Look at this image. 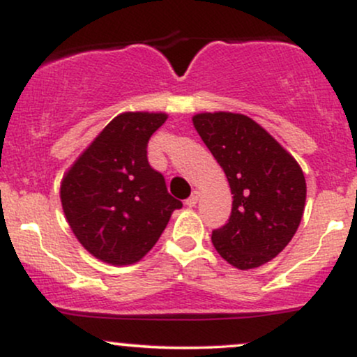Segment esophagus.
Returning <instances> with one entry per match:
<instances>
[{"mask_svg":"<svg viewBox=\"0 0 357 357\" xmlns=\"http://www.w3.org/2000/svg\"><path fill=\"white\" fill-rule=\"evenodd\" d=\"M199 199V192L198 191H192V195L190 196V198L186 199V206H196V203H198Z\"/></svg>","mask_w":357,"mask_h":357,"instance_id":"esophagus-1","label":"esophagus"}]
</instances>
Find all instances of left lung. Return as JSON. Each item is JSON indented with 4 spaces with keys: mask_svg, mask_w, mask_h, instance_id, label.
<instances>
[{
    "mask_svg": "<svg viewBox=\"0 0 357 357\" xmlns=\"http://www.w3.org/2000/svg\"><path fill=\"white\" fill-rule=\"evenodd\" d=\"M192 124L230 183V218L211 233L216 252L240 270L284 250L301 225L305 178L264 127L241 114H198Z\"/></svg>",
    "mask_w": 357,
    "mask_h": 357,
    "instance_id": "8db88e82",
    "label": "left lung"
}]
</instances>
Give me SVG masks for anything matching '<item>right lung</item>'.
<instances>
[{"label": "right lung", "instance_id": "right-lung-1", "mask_svg": "<svg viewBox=\"0 0 357 357\" xmlns=\"http://www.w3.org/2000/svg\"><path fill=\"white\" fill-rule=\"evenodd\" d=\"M166 114L126 112L110 121L61 181L72 231L93 257L112 265L141 260L183 203L147 161V142Z\"/></svg>", "mask_w": 357, "mask_h": 357}]
</instances>
